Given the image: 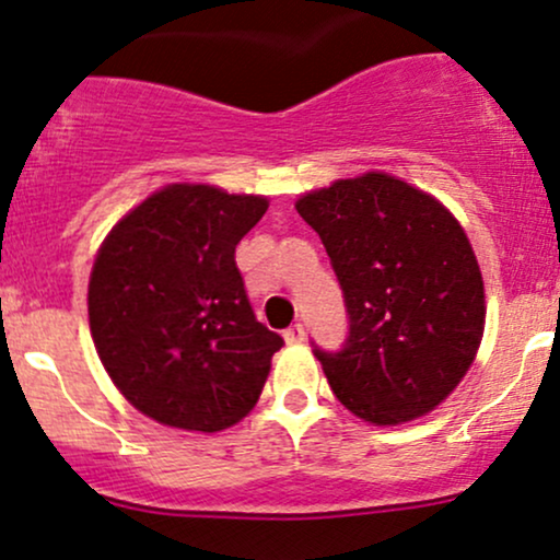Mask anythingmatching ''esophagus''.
Returning <instances> with one entry per match:
<instances>
[{
  "label": "esophagus",
  "mask_w": 560,
  "mask_h": 560,
  "mask_svg": "<svg viewBox=\"0 0 560 560\" xmlns=\"http://www.w3.org/2000/svg\"><path fill=\"white\" fill-rule=\"evenodd\" d=\"M284 339H287L289 345L302 342V339H305V326H302V324H292V326H289V329L284 331Z\"/></svg>",
  "instance_id": "esophagus-1"
}]
</instances>
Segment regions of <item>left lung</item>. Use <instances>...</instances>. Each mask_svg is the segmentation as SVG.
Returning <instances> with one entry per match:
<instances>
[{
	"label": "left lung",
	"mask_w": 560,
	"mask_h": 560,
	"mask_svg": "<svg viewBox=\"0 0 560 560\" xmlns=\"http://www.w3.org/2000/svg\"><path fill=\"white\" fill-rule=\"evenodd\" d=\"M294 208L345 294L342 350H313L337 400L376 427L434 410L485 334V281L466 231L427 191L374 171Z\"/></svg>",
	"instance_id": "8db88e82"
}]
</instances>
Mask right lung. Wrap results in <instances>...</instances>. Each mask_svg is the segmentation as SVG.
Instances as JSON below:
<instances>
[{
  "label": "right lung",
  "instance_id": "right-lung-1",
  "mask_svg": "<svg viewBox=\"0 0 560 560\" xmlns=\"http://www.w3.org/2000/svg\"><path fill=\"white\" fill-rule=\"evenodd\" d=\"M266 210V197L171 184L102 242L89 279L94 347L150 419L221 432L258 402L284 339L255 318L234 253Z\"/></svg>",
  "mask_w": 560,
  "mask_h": 560
}]
</instances>
